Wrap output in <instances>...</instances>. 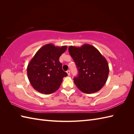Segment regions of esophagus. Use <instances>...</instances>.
<instances>
[{
    "instance_id": "obj_1",
    "label": "esophagus",
    "mask_w": 134,
    "mask_h": 134,
    "mask_svg": "<svg viewBox=\"0 0 134 134\" xmlns=\"http://www.w3.org/2000/svg\"><path fill=\"white\" fill-rule=\"evenodd\" d=\"M67 73L68 75H70V70H67Z\"/></svg>"
}]
</instances>
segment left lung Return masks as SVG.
I'll use <instances>...</instances> for the list:
<instances>
[{
	"label": "left lung",
	"mask_w": 134,
	"mask_h": 134,
	"mask_svg": "<svg viewBox=\"0 0 134 134\" xmlns=\"http://www.w3.org/2000/svg\"><path fill=\"white\" fill-rule=\"evenodd\" d=\"M69 51L78 71L74 78L76 86L86 94L98 92L106 83L109 74L107 60L95 47L89 44L79 48L70 46Z\"/></svg>",
	"instance_id": "1"
}]
</instances>
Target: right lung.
Returning <instances> with one entry per match:
<instances>
[{"mask_svg":"<svg viewBox=\"0 0 134 134\" xmlns=\"http://www.w3.org/2000/svg\"><path fill=\"white\" fill-rule=\"evenodd\" d=\"M67 46L55 47L47 44L40 49L28 64L27 72L34 89L43 94H51L58 90L63 78L67 74L62 69L59 58Z\"/></svg>","mask_w":134,"mask_h":134,"instance_id":"1","label":"right lung"}]
</instances>
